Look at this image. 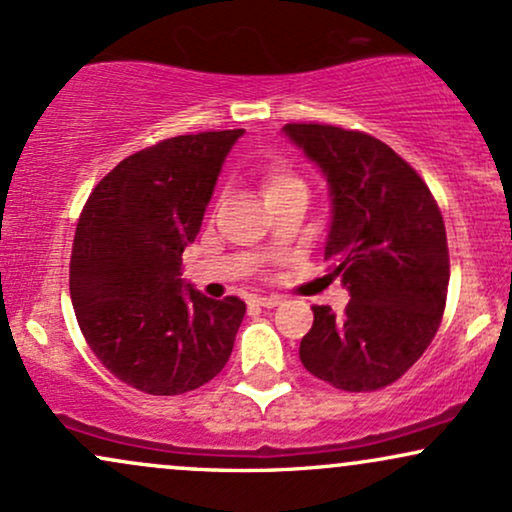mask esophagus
Instances as JSON below:
<instances>
[{"label": "esophagus", "instance_id": "1", "mask_svg": "<svg viewBox=\"0 0 512 512\" xmlns=\"http://www.w3.org/2000/svg\"><path fill=\"white\" fill-rule=\"evenodd\" d=\"M257 305H262V308H276V305H281V298L279 296H260L255 298Z\"/></svg>", "mask_w": 512, "mask_h": 512}]
</instances>
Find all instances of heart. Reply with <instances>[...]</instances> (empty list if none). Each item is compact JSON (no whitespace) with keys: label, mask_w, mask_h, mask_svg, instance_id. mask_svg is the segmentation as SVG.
Here are the masks:
<instances>
[{"label":"heart","mask_w":512,"mask_h":512,"mask_svg":"<svg viewBox=\"0 0 512 512\" xmlns=\"http://www.w3.org/2000/svg\"><path fill=\"white\" fill-rule=\"evenodd\" d=\"M260 185H262L264 199L279 197V195H284V192H291V190H305L303 180L298 178V175L293 173L289 166H284V163H272V166L264 168Z\"/></svg>","instance_id":"heart-1"}]
</instances>
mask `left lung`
Instances as JSON below:
<instances>
[{
  "mask_svg": "<svg viewBox=\"0 0 512 512\" xmlns=\"http://www.w3.org/2000/svg\"><path fill=\"white\" fill-rule=\"evenodd\" d=\"M284 134L330 185L325 260L351 296L342 315L313 305L301 363L339 390H380L419 361L440 327L450 281L443 216L419 173L380 139L298 122Z\"/></svg>",
  "mask_w": 512,
  "mask_h": 512,
  "instance_id": "8db88e82",
  "label": "left lung"
}]
</instances>
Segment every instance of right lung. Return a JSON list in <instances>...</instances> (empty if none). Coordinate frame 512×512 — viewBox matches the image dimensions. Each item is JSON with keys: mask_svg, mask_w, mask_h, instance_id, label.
Instances as JSON below:
<instances>
[{"mask_svg": "<svg viewBox=\"0 0 512 512\" xmlns=\"http://www.w3.org/2000/svg\"><path fill=\"white\" fill-rule=\"evenodd\" d=\"M243 129L182 134L127 156L93 187L69 262L81 334L98 361L146 395H182L221 373L245 303L180 279L228 151Z\"/></svg>", "mask_w": 512, "mask_h": 512, "instance_id": "obj_1", "label": "right lung"}]
</instances>
